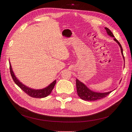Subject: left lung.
I'll use <instances>...</instances> for the list:
<instances>
[{
  "mask_svg": "<svg viewBox=\"0 0 132 132\" xmlns=\"http://www.w3.org/2000/svg\"><path fill=\"white\" fill-rule=\"evenodd\" d=\"M105 29L106 30L107 34L109 35L110 36L113 37L114 40L118 44V45L121 48V53L123 56V58L124 59H125V57H124L123 53V49L120 43L117 40L116 38H115L114 35H113L112 32L110 30V29H108L107 27H105ZM76 86H77V93L78 96L82 100L85 101H96V100H97L101 99L102 98L106 97L107 95H109L111 92L112 91H111L109 92H106V93H97V92L93 91L91 90L89 88H88V87H87V86H86V85H85L83 82L80 81L78 79H76Z\"/></svg>",
  "mask_w": 132,
  "mask_h": 132,
  "instance_id": "obj_1",
  "label": "left lung"
}]
</instances>
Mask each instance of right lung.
Masks as SVG:
<instances>
[{"instance_id":"add662e5","label":"right lung","mask_w":132,"mask_h":132,"mask_svg":"<svg viewBox=\"0 0 132 132\" xmlns=\"http://www.w3.org/2000/svg\"><path fill=\"white\" fill-rule=\"evenodd\" d=\"M9 64H10V74L13 78L14 81L15 83L23 91L26 93L27 95L30 96L31 97H35V98H43L48 96L51 93L53 89L54 85L56 83V80H55L52 82L50 84L46 87L45 88H43L42 89H32L31 87H27L25 85L23 84L19 80V79L16 77V76L14 74V71L12 69V67L11 65V63L9 62Z\"/></svg>"}]
</instances>
